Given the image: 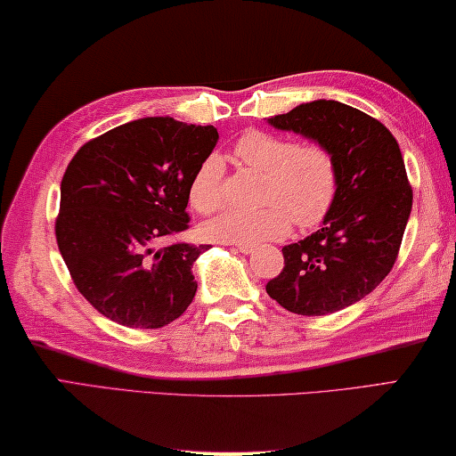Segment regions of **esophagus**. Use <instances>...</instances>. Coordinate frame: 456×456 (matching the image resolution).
<instances>
[{
  "label": "esophagus",
  "instance_id": "1",
  "mask_svg": "<svg viewBox=\"0 0 456 456\" xmlns=\"http://www.w3.org/2000/svg\"><path fill=\"white\" fill-rule=\"evenodd\" d=\"M232 246H236V250H240L242 255H250V252H255V246L252 244H240V242H230Z\"/></svg>",
  "mask_w": 456,
  "mask_h": 456
}]
</instances>
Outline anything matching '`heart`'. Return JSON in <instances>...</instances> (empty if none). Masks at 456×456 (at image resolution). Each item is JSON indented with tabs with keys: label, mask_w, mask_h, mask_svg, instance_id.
<instances>
[{
	"label": "heart",
	"mask_w": 456,
	"mask_h": 456,
	"mask_svg": "<svg viewBox=\"0 0 456 456\" xmlns=\"http://www.w3.org/2000/svg\"><path fill=\"white\" fill-rule=\"evenodd\" d=\"M234 158L246 169L265 175L256 212L230 210L208 222L204 234L222 242L258 244L297 228H313L327 218L338 198V158L325 143H297L290 137L260 129L244 131L234 143ZM226 201V167L210 155L193 171L190 204L200 214H214Z\"/></svg>",
	"instance_id": "b5f03b06"
}]
</instances>
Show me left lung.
I'll list each match as a JSON object with an SVG mask.
<instances>
[{
  "instance_id": "8db88e82",
  "label": "left lung",
  "mask_w": 456,
  "mask_h": 456,
  "mask_svg": "<svg viewBox=\"0 0 456 456\" xmlns=\"http://www.w3.org/2000/svg\"><path fill=\"white\" fill-rule=\"evenodd\" d=\"M268 123L325 143L338 158L339 190L323 228L285 246V266L266 282L287 311L330 315L370 295L396 263L412 210L404 159L387 126L338 101L298 104Z\"/></svg>"
}]
</instances>
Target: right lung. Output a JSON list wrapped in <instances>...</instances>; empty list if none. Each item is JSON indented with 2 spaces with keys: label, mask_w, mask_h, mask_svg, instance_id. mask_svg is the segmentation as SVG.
Returning a JSON list of instances; mask_svg holds the SVG:
<instances>
[{
  "label": "right lung",
  "mask_w": 456,
  "mask_h": 456,
  "mask_svg": "<svg viewBox=\"0 0 456 456\" xmlns=\"http://www.w3.org/2000/svg\"><path fill=\"white\" fill-rule=\"evenodd\" d=\"M216 141L212 125L147 117L91 139L69 163L56 242L78 293L101 315L159 330L190 307L191 265L210 244H159L190 228L191 175Z\"/></svg>",
  "instance_id": "obj_1"
}]
</instances>
